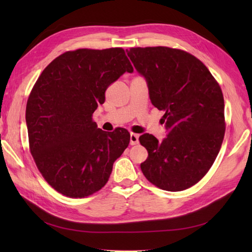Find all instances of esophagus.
Returning <instances> with one entry per match:
<instances>
[{"instance_id": "esophagus-1", "label": "esophagus", "mask_w": 252, "mask_h": 252, "mask_svg": "<svg viewBox=\"0 0 252 252\" xmlns=\"http://www.w3.org/2000/svg\"><path fill=\"white\" fill-rule=\"evenodd\" d=\"M130 144L131 145H136V144H138V134H135V133H131Z\"/></svg>"}]
</instances>
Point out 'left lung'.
<instances>
[{"label":"left lung","mask_w":252,"mask_h":252,"mask_svg":"<svg viewBox=\"0 0 252 252\" xmlns=\"http://www.w3.org/2000/svg\"><path fill=\"white\" fill-rule=\"evenodd\" d=\"M136 70L146 78L153 105L163 110L168 136L159 142L140 136L148 157L145 178L163 190L180 191L198 183L215 162L225 133L224 98L218 81L201 61L167 46L131 47Z\"/></svg>","instance_id":"obj_1"}]
</instances>
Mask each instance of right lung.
Here are the masks:
<instances>
[{
    "label": "right lung",
    "mask_w": 252,
    "mask_h": 252,
    "mask_svg": "<svg viewBox=\"0 0 252 252\" xmlns=\"http://www.w3.org/2000/svg\"><path fill=\"white\" fill-rule=\"evenodd\" d=\"M133 66L121 47L68 51L46 66L26 107L29 149L44 180L70 198L98 191L130 143L123 127L97 129L93 112Z\"/></svg>",
    "instance_id": "right-lung-1"
}]
</instances>
